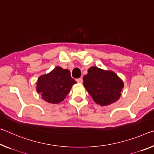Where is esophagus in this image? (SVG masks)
<instances>
[{
  "label": "esophagus",
  "instance_id": "obj_1",
  "mask_svg": "<svg viewBox=\"0 0 154 154\" xmlns=\"http://www.w3.org/2000/svg\"><path fill=\"white\" fill-rule=\"evenodd\" d=\"M76 82H79V83H82L83 80H82V78H79V79H76Z\"/></svg>",
  "mask_w": 154,
  "mask_h": 154
}]
</instances>
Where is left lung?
<instances>
[{
  "mask_svg": "<svg viewBox=\"0 0 154 154\" xmlns=\"http://www.w3.org/2000/svg\"><path fill=\"white\" fill-rule=\"evenodd\" d=\"M83 81V85L93 100L100 106H107L117 101L123 87V81L114 72L97 67L88 69Z\"/></svg>",
  "mask_w": 154,
  "mask_h": 154,
  "instance_id": "obj_1",
  "label": "left lung"
}]
</instances>
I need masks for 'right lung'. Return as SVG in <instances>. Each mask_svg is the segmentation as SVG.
Here are the masks:
<instances>
[{
  "label": "right lung",
  "mask_w": 154,
  "mask_h": 154,
  "mask_svg": "<svg viewBox=\"0 0 154 154\" xmlns=\"http://www.w3.org/2000/svg\"><path fill=\"white\" fill-rule=\"evenodd\" d=\"M75 83L69 70L58 66L49 74L39 78L37 91L42 94L43 100L46 102L58 104L65 99Z\"/></svg>",
  "instance_id": "1"
}]
</instances>
